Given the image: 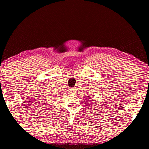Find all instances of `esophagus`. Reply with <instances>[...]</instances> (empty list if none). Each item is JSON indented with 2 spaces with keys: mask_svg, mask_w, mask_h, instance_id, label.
<instances>
[{
  "mask_svg": "<svg viewBox=\"0 0 149 149\" xmlns=\"http://www.w3.org/2000/svg\"><path fill=\"white\" fill-rule=\"evenodd\" d=\"M70 92L75 93V88H70Z\"/></svg>",
  "mask_w": 149,
  "mask_h": 149,
  "instance_id": "34e87169",
  "label": "esophagus"
}]
</instances>
